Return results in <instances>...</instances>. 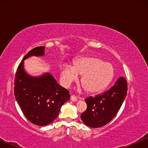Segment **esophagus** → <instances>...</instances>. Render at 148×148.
Listing matches in <instances>:
<instances>
[{"label": "esophagus", "instance_id": "1", "mask_svg": "<svg viewBox=\"0 0 148 148\" xmlns=\"http://www.w3.org/2000/svg\"><path fill=\"white\" fill-rule=\"evenodd\" d=\"M71 100L73 102H76L77 101V98L75 96V95H71Z\"/></svg>", "mask_w": 148, "mask_h": 148}]
</instances>
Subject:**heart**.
Instances as JSON below:
<instances>
[{
  "label": "heart",
  "instance_id": "1",
  "mask_svg": "<svg viewBox=\"0 0 148 148\" xmlns=\"http://www.w3.org/2000/svg\"><path fill=\"white\" fill-rule=\"evenodd\" d=\"M115 75L113 66L99 57H86L78 59L73 66L64 65L61 78L64 86H69L82 76L80 84L87 93H97L110 84Z\"/></svg>",
  "mask_w": 148,
  "mask_h": 148
}]
</instances>
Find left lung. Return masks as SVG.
<instances>
[{
    "label": "left lung",
    "mask_w": 148,
    "mask_h": 148,
    "mask_svg": "<svg viewBox=\"0 0 148 148\" xmlns=\"http://www.w3.org/2000/svg\"><path fill=\"white\" fill-rule=\"evenodd\" d=\"M127 82L123 77L102 95L85 99L87 109L81 115L85 124L92 128L104 126L116 116L127 96Z\"/></svg>",
    "instance_id": "1"
}]
</instances>
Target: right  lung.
<instances>
[{
  "label": "right lung",
  "instance_id": "1",
  "mask_svg": "<svg viewBox=\"0 0 148 148\" xmlns=\"http://www.w3.org/2000/svg\"><path fill=\"white\" fill-rule=\"evenodd\" d=\"M44 46L29 51L20 62L15 75L14 95L25 116L38 126L53 122L59 116L61 108L70 99L69 91L57 84L49 73L32 77L23 69V61L31 56H42Z\"/></svg>",
  "mask_w": 148,
  "mask_h": 148
}]
</instances>
